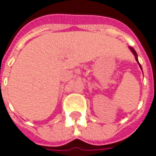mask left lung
<instances>
[{
    "mask_svg": "<svg viewBox=\"0 0 156 156\" xmlns=\"http://www.w3.org/2000/svg\"><path fill=\"white\" fill-rule=\"evenodd\" d=\"M129 49H130V51H132V53H133V54L134 55L135 59H136V61H137V62L139 63V66L140 67V68L142 69V67H141V65H140V64H139V60H138V55H137V53H136V51H135V50L133 47H129Z\"/></svg>",
    "mask_w": 156,
    "mask_h": 156,
    "instance_id": "8db88e82",
    "label": "left lung"
}]
</instances>
